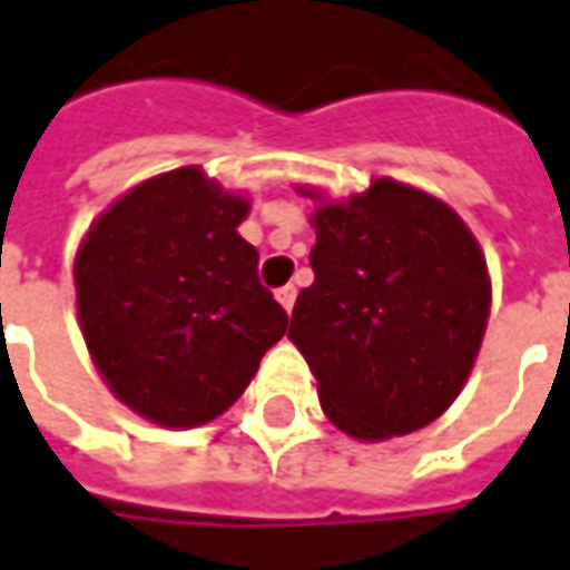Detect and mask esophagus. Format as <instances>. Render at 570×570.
Instances as JSON below:
<instances>
[{
    "mask_svg": "<svg viewBox=\"0 0 570 570\" xmlns=\"http://www.w3.org/2000/svg\"><path fill=\"white\" fill-rule=\"evenodd\" d=\"M277 302H281V305H284L286 312H293V302H296V286H281V289H277Z\"/></svg>",
    "mask_w": 570,
    "mask_h": 570,
    "instance_id": "esophagus-1",
    "label": "esophagus"
}]
</instances>
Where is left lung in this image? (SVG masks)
<instances>
[{
    "label": "left lung",
    "instance_id": "1",
    "mask_svg": "<svg viewBox=\"0 0 570 570\" xmlns=\"http://www.w3.org/2000/svg\"><path fill=\"white\" fill-rule=\"evenodd\" d=\"M315 199L312 271L289 340L317 381L324 415L352 440L421 431L459 399L474 367L493 284L455 208L374 177L365 193Z\"/></svg>",
    "mask_w": 570,
    "mask_h": 570
}]
</instances>
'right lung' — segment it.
I'll use <instances>...</instances> for the list:
<instances>
[{"label": "right lung", "instance_id": "1", "mask_svg": "<svg viewBox=\"0 0 570 570\" xmlns=\"http://www.w3.org/2000/svg\"><path fill=\"white\" fill-rule=\"evenodd\" d=\"M249 196L203 168L155 174L92 220L73 255L77 321L115 399L158 428L224 415L286 334L239 236Z\"/></svg>", "mask_w": 570, "mask_h": 570}]
</instances>
